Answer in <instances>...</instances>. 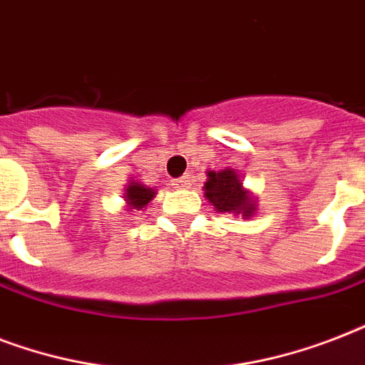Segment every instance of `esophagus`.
<instances>
[{"label":"esophagus","mask_w":365,"mask_h":365,"mask_svg":"<svg viewBox=\"0 0 365 365\" xmlns=\"http://www.w3.org/2000/svg\"><path fill=\"white\" fill-rule=\"evenodd\" d=\"M191 183H193L191 176H182V178H178V180H174V183H172V185H176V187H180V189H187V187H191Z\"/></svg>","instance_id":"1"}]
</instances>
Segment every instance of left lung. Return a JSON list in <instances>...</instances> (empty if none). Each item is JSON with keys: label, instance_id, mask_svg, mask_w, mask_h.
<instances>
[{"label": "left lung", "instance_id": "1", "mask_svg": "<svg viewBox=\"0 0 365 365\" xmlns=\"http://www.w3.org/2000/svg\"><path fill=\"white\" fill-rule=\"evenodd\" d=\"M205 182V197L220 214H233L242 220H250L257 212V197L244 187V180L235 168L208 170Z\"/></svg>", "mask_w": 365, "mask_h": 365}]
</instances>
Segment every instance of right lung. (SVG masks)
<instances>
[{
  "instance_id": "add662e5",
  "label": "right lung",
  "mask_w": 365,
  "mask_h": 365,
  "mask_svg": "<svg viewBox=\"0 0 365 365\" xmlns=\"http://www.w3.org/2000/svg\"><path fill=\"white\" fill-rule=\"evenodd\" d=\"M155 195H157V189L149 187V185L138 182V180H128V185L125 187V195H123L126 210H145L149 202L155 199Z\"/></svg>"
}]
</instances>
